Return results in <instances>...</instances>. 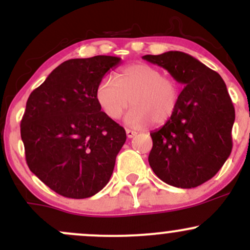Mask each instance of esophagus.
<instances>
[{
	"label": "esophagus",
	"mask_w": 250,
	"mask_h": 250,
	"mask_svg": "<svg viewBox=\"0 0 250 250\" xmlns=\"http://www.w3.org/2000/svg\"><path fill=\"white\" fill-rule=\"evenodd\" d=\"M125 134H127V137L130 139V138H134L135 135H137V132L132 129H125Z\"/></svg>",
	"instance_id": "34e87169"
}]
</instances>
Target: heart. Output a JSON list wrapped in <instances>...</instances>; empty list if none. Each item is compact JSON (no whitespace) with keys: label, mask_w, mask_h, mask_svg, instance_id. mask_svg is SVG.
I'll use <instances>...</instances> for the list:
<instances>
[{"label":"heart","mask_w":250,"mask_h":250,"mask_svg":"<svg viewBox=\"0 0 250 250\" xmlns=\"http://www.w3.org/2000/svg\"><path fill=\"white\" fill-rule=\"evenodd\" d=\"M95 99L100 109L111 120H117L128 109L125 121L130 125L167 123L178 109L180 87L172 77L153 65L145 62L128 65L116 76L104 77L95 90Z\"/></svg>","instance_id":"b5f03b06"}]
</instances>
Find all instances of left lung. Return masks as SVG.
Returning <instances> with one entry per match:
<instances>
[{
    "label": "left lung",
    "mask_w": 250,
    "mask_h": 250,
    "mask_svg": "<svg viewBox=\"0 0 250 250\" xmlns=\"http://www.w3.org/2000/svg\"><path fill=\"white\" fill-rule=\"evenodd\" d=\"M143 59L184 84L173 117L150 133V167L168 185H202L220 170L232 150L234 107L225 82L218 72L178 50Z\"/></svg>",
    "instance_id": "obj_1"
}]
</instances>
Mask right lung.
Instances as JSON below:
<instances>
[{
  "mask_svg": "<svg viewBox=\"0 0 250 250\" xmlns=\"http://www.w3.org/2000/svg\"><path fill=\"white\" fill-rule=\"evenodd\" d=\"M121 58L70 59L30 94L20 134L30 170L67 198H87L104 188L125 143V128L95 99L98 84Z\"/></svg>",
  "mask_w": 250,
  "mask_h": 250,
  "instance_id": "right-lung-1",
  "label": "right lung"
}]
</instances>
